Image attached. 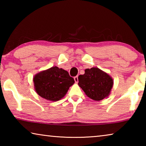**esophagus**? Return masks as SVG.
<instances>
[{"label": "esophagus", "instance_id": "obj_1", "mask_svg": "<svg viewBox=\"0 0 146 146\" xmlns=\"http://www.w3.org/2000/svg\"><path fill=\"white\" fill-rule=\"evenodd\" d=\"M74 80H75V82L77 83L78 81V76H75V77H74Z\"/></svg>", "mask_w": 146, "mask_h": 146}]
</instances>
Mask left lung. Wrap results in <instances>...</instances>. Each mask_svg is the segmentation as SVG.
Here are the masks:
<instances>
[{
  "label": "left lung",
  "mask_w": 146,
  "mask_h": 146,
  "mask_svg": "<svg viewBox=\"0 0 146 146\" xmlns=\"http://www.w3.org/2000/svg\"><path fill=\"white\" fill-rule=\"evenodd\" d=\"M78 84L89 98L99 101L107 97L112 89V78L98 68L86 69L78 77Z\"/></svg>",
  "instance_id": "left-lung-1"
}]
</instances>
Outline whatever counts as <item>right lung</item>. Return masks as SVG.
<instances>
[{
    "mask_svg": "<svg viewBox=\"0 0 146 146\" xmlns=\"http://www.w3.org/2000/svg\"><path fill=\"white\" fill-rule=\"evenodd\" d=\"M33 82L39 96L46 100L57 101L64 97L75 80L67 71L55 66L36 74Z\"/></svg>",
    "mask_w": 146,
    "mask_h": 146,
    "instance_id": "right-lung-1",
    "label": "right lung"
}]
</instances>
